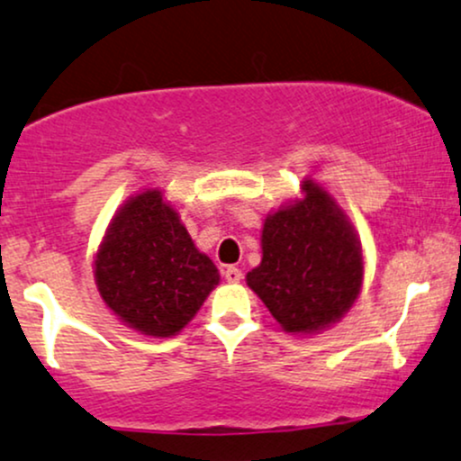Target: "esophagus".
I'll list each match as a JSON object with an SVG mask.
<instances>
[{
  "label": "esophagus",
  "instance_id": "34e87169",
  "mask_svg": "<svg viewBox=\"0 0 461 461\" xmlns=\"http://www.w3.org/2000/svg\"><path fill=\"white\" fill-rule=\"evenodd\" d=\"M241 269L240 267H235V265H229V267L224 269V278H226V283H240L241 280Z\"/></svg>",
  "mask_w": 461,
  "mask_h": 461
}]
</instances>
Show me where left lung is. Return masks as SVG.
Instances as JSON below:
<instances>
[{
	"instance_id": "obj_1",
	"label": "left lung",
	"mask_w": 461,
	"mask_h": 461,
	"mask_svg": "<svg viewBox=\"0 0 461 461\" xmlns=\"http://www.w3.org/2000/svg\"><path fill=\"white\" fill-rule=\"evenodd\" d=\"M276 211L263 226V261L248 286L286 332H317L339 321L360 294L362 252L354 230L319 185Z\"/></svg>"
}]
</instances>
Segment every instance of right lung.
<instances>
[{
	"instance_id": "obj_1",
	"label": "right lung",
	"mask_w": 461,
	"mask_h": 461,
	"mask_svg": "<svg viewBox=\"0 0 461 461\" xmlns=\"http://www.w3.org/2000/svg\"><path fill=\"white\" fill-rule=\"evenodd\" d=\"M95 267L105 304L150 337L185 328L220 283L215 265L157 189L131 198L113 218Z\"/></svg>"
}]
</instances>
